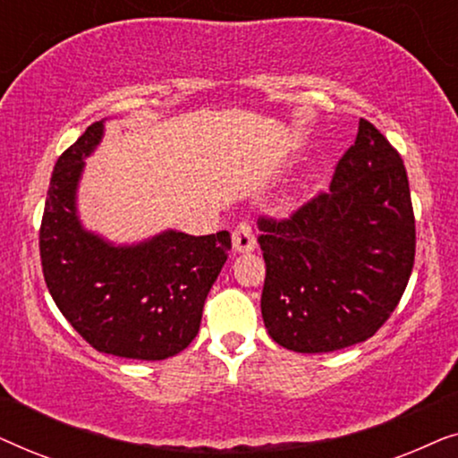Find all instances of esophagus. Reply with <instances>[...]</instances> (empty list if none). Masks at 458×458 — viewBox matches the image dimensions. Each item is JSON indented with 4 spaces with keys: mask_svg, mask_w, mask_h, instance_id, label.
I'll return each mask as SVG.
<instances>
[{
    "mask_svg": "<svg viewBox=\"0 0 458 458\" xmlns=\"http://www.w3.org/2000/svg\"><path fill=\"white\" fill-rule=\"evenodd\" d=\"M231 240H233V250L235 252H252L256 248V235L252 225L248 221H240L237 227L231 233Z\"/></svg>",
    "mask_w": 458,
    "mask_h": 458,
    "instance_id": "1",
    "label": "esophagus"
}]
</instances>
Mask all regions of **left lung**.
<instances>
[{"label":"left lung","instance_id":"left-lung-1","mask_svg":"<svg viewBox=\"0 0 458 458\" xmlns=\"http://www.w3.org/2000/svg\"><path fill=\"white\" fill-rule=\"evenodd\" d=\"M259 229L268 335L306 354L369 340L396 310L415 265V212L398 149L360 118L329 190L285 218L260 215Z\"/></svg>","mask_w":458,"mask_h":458}]
</instances>
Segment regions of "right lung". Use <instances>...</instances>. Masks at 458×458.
I'll use <instances>...</instances> for the list:
<instances>
[{
	"mask_svg": "<svg viewBox=\"0 0 458 458\" xmlns=\"http://www.w3.org/2000/svg\"><path fill=\"white\" fill-rule=\"evenodd\" d=\"M102 131L104 121L89 124L55 162L39 227L43 277L66 321L98 352L165 360L198 335L231 235L166 231L140 246L114 248L87 233L74 212V190Z\"/></svg>",
	"mask_w": 458,
	"mask_h": 458,
	"instance_id": "add662e5",
	"label": "right lung"
}]
</instances>
